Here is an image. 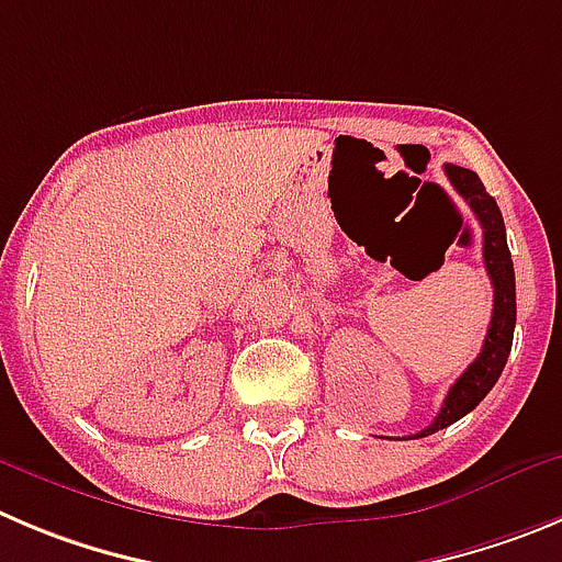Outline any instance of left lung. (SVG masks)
I'll return each instance as SVG.
<instances>
[{
	"label": "left lung",
	"mask_w": 562,
	"mask_h": 562,
	"mask_svg": "<svg viewBox=\"0 0 562 562\" xmlns=\"http://www.w3.org/2000/svg\"><path fill=\"white\" fill-rule=\"evenodd\" d=\"M447 177L454 191L474 210L476 222L482 227V260H485L491 285H494V313H491V327H487L482 352L458 376V382L449 387L447 400H443V407L435 416V422L424 427L422 432L407 435L411 440L427 438V435L460 422L465 413H471L485 400L487 391L496 385V380L505 371L507 355H510L513 346V329H516V271H513V257L510 249H507L505 218L499 213V204L485 191V186H482L474 171L447 162Z\"/></svg>",
	"instance_id": "1"
}]
</instances>
